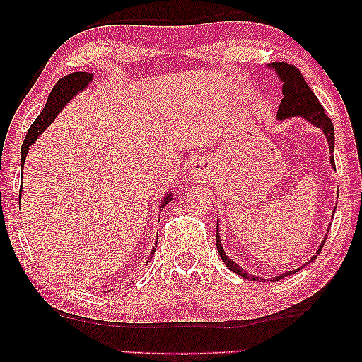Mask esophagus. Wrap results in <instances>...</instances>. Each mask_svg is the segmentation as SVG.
Returning a JSON list of instances; mask_svg holds the SVG:
<instances>
[{"mask_svg":"<svg viewBox=\"0 0 362 362\" xmlns=\"http://www.w3.org/2000/svg\"><path fill=\"white\" fill-rule=\"evenodd\" d=\"M191 176L194 177L196 181H206V180H209V177H211V171L206 165L196 163V165L191 168Z\"/></svg>","mask_w":362,"mask_h":362,"instance_id":"1","label":"esophagus"}]
</instances>
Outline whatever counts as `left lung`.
Instances as JSON below:
<instances>
[{
    "label": "left lung",
    "mask_w": 362,
    "mask_h": 362,
    "mask_svg": "<svg viewBox=\"0 0 362 362\" xmlns=\"http://www.w3.org/2000/svg\"><path fill=\"white\" fill-rule=\"evenodd\" d=\"M267 67L276 72V77H279L280 82H281V93H284V98H281V102L279 105V112H276V120L284 122V120H288V118H293V117H301V118H305V120L308 122L310 125L320 128V130L325 133L326 140H328L329 165H331V168H333V170H336L334 155H333V150H334V127H333V122H331L329 117L325 113V108L321 107V103L318 102V98H316L313 90H311V88L308 87V83L305 82V78H303V76H301V72L295 66H290V64H286V62H272ZM334 211H333V214H334ZM219 232H221L219 224H217L216 245H217V250H219L221 259L226 264L227 269L232 270L237 275L244 276V279H249V280H254V281L264 280V279H260V276L247 274V272L242 269L239 264H235L234 260L227 257V254L224 252V247H222ZM326 235H328V234H326ZM325 240H326V237L323 240H321V244L318 247V250H316V254H320L321 249H323ZM315 259H316V255L311 257L308 262H305V264L301 265L300 269L284 272V274L272 276V281L284 279V276H286V275L296 274V272L303 269L305 265H308L310 262H313Z\"/></svg>",
    "instance_id": "8db88e82"
}]
</instances>
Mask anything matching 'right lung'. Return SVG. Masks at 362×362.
Masks as SVG:
<instances>
[{"label":"right lung","instance_id":"1","mask_svg":"<svg viewBox=\"0 0 362 362\" xmlns=\"http://www.w3.org/2000/svg\"><path fill=\"white\" fill-rule=\"evenodd\" d=\"M92 81H93V74H90V72H72V74H69V76L62 77L61 81L54 86L51 95H49L47 102H46V107H44V110L39 113V117L34 120L31 128H29L26 133V138H24V141H23L21 168H24V161H26L29 146H31L33 143L37 140V136L41 135V133H44V130H46V128L51 125L54 120H56V117L62 112V108L66 107L67 103L77 95V93L86 90V88L88 87V83H90ZM171 199H173V192L168 191L166 196H163L160 207H165ZM153 254H155V249L151 250L146 264L153 259Z\"/></svg>","mask_w":362,"mask_h":362}]
</instances>
